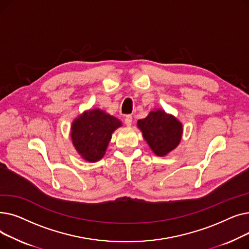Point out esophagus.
Here are the masks:
<instances>
[{"mask_svg": "<svg viewBox=\"0 0 249 249\" xmlns=\"http://www.w3.org/2000/svg\"><path fill=\"white\" fill-rule=\"evenodd\" d=\"M124 123L127 126H131V124H132V116L131 115H127L125 117V119H124Z\"/></svg>", "mask_w": 249, "mask_h": 249, "instance_id": "1", "label": "esophagus"}]
</instances>
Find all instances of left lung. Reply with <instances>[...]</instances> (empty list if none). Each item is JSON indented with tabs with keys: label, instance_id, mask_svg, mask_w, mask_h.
<instances>
[{
	"label": "left lung",
	"instance_id": "1",
	"mask_svg": "<svg viewBox=\"0 0 249 249\" xmlns=\"http://www.w3.org/2000/svg\"><path fill=\"white\" fill-rule=\"evenodd\" d=\"M137 126L156 155L164 156L179 144L182 125L163 110L151 111L144 119L137 121Z\"/></svg>",
	"mask_w": 249,
	"mask_h": 249
}]
</instances>
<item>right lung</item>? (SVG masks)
<instances>
[{
	"instance_id": "1",
	"label": "right lung",
	"mask_w": 249,
	"mask_h": 249,
	"mask_svg": "<svg viewBox=\"0 0 249 249\" xmlns=\"http://www.w3.org/2000/svg\"><path fill=\"white\" fill-rule=\"evenodd\" d=\"M120 126L119 119L100 109L86 111L72 122V144L85 160L96 162L105 155L112 133Z\"/></svg>"
}]
</instances>
